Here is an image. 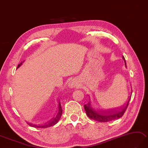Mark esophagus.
Masks as SVG:
<instances>
[{"label":"esophagus","mask_w":148,"mask_h":148,"mask_svg":"<svg viewBox=\"0 0 148 148\" xmlns=\"http://www.w3.org/2000/svg\"><path fill=\"white\" fill-rule=\"evenodd\" d=\"M68 86L70 88H73L77 87L79 86L78 81L77 80H75V79H72L68 83Z\"/></svg>","instance_id":"obj_1"}]
</instances>
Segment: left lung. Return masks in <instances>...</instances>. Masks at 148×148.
<instances>
[{"instance_id": "obj_1", "label": "left lung", "mask_w": 148, "mask_h": 148, "mask_svg": "<svg viewBox=\"0 0 148 148\" xmlns=\"http://www.w3.org/2000/svg\"><path fill=\"white\" fill-rule=\"evenodd\" d=\"M122 58L124 60L125 64L126 66L125 58L123 56L122 57ZM130 98H131V96L130 97L129 100L127 101V103L126 104L123 105V106H122L121 108H117L116 110L115 109L112 110L107 111H97L92 108L91 101H89L88 104L84 105V107L88 117L99 122H106L122 117L123 115L124 114L127 108Z\"/></svg>"}]
</instances>
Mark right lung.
<instances>
[{"instance_id": "right-lung-1", "label": "right lung", "mask_w": 148, "mask_h": 148, "mask_svg": "<svg viewBox=\"0 0 148 148\" xmlns=\"http://www.w3.org/2000/svg\"><path fill=\"white\" fill-rule=\"evenodd\" d=\"M22 64H23V62L19 64L18 66L17 69L19 68L21 66ZM62 113V106L60 105V102H59V103H58V109H57V112L56 113V114L54 116V117L52 118V119H51V121H49L46 123H45V124H43V125H37L35 124L34 125V124H32V123H28V124L29 126H32V127H36V128L49 127L56 125V123L58 122V121H59L60 117H61Z\"/></svg>"}]
</instances>
